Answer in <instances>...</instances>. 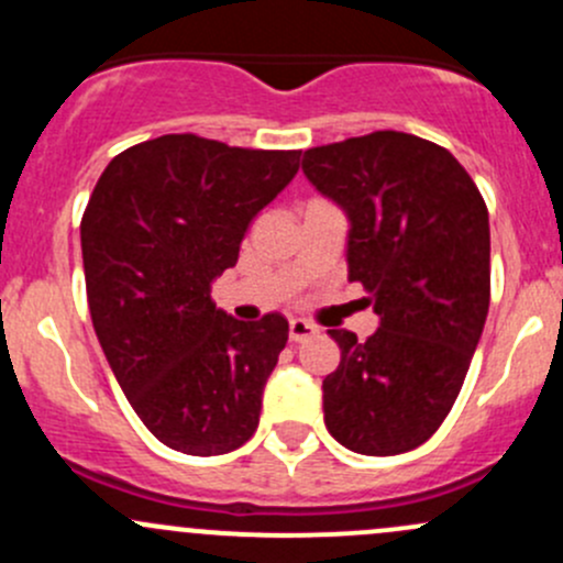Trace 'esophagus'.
Listing matches in <instances>:
<instances>
[{
  "instance_id": "esophagus-1",
  "label": "esophagus",
  "mask_w": 563,
  "mask_h": 563,
  "mask_svg": "<svg viewBox=\"0 0 563 563\" xmlns=\"http://www.w3.org/2000/svg\"><path fill=\"white\" fill-rule=\"evenodd\" d=\"M316 334L318 327L316 323L305 321V318H291V321H288V338H291L294 343H305V340L316 338Z\"/></svg>"
}]
</instances>
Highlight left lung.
<instances>
[{
	"label": "left lung",
	"mask_w": 563,
	"mask_h": 563,
	"mask_svg": "<svg viewBox=\"0 0 563 563\" xmlns=\"http://www.w3.org/2000/svg\"><path fill=\"white\" fill-rule=\"evenodd\" d=\"M302 172L349 214V280L382 318L367 340L329 329L323 422L360 455L417 450L455 406L490 308L485 198L444 146L397 130L308 150Z\"/></svg>",
	"instance_id": "left-lung-1"
}]
</instances>
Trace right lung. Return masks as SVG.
Listing matches in <instances>:
<instances>
[{
    "label": "right lung",
    "mask_w": 563,
    "mask_h": 563,
    "mask_svg": "<svg viewBox=\"0 0 563 563\" xmlns=\"http://www.w3.org/2000/svg\"><path fill=\"white\" fill-rule=\"evenodd\" d=\"M299 155L161 135L113 157L89 198L81 250L95 332L133 411L176 452L225 455L258 428L288 321H236L209 291Z\"/></svg>",
    "instance_id": "add662e5"
}]
</instances>
